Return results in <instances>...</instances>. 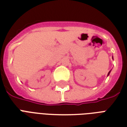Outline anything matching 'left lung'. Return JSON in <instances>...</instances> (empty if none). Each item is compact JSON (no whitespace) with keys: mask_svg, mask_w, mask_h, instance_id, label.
Returning a JSON list of instances; mask_svg holds the SVG:
<instances>
[{"mask_svg":"<svg viewBox=\"0 0 127 127\" xmlns=\"http://www.w3.org/2000/svg\"><path fill=\"white\" fill-rule=\"evenodd\" d=\"M112 58H113V57H112ZM110 72H111V71H109V73H108V74H107V76L109 75V73H110Z\"/></svg>","mask_w":127,"mask_h":127,"instance_id":"obj_1","label":"left lung"}]
</instances>
